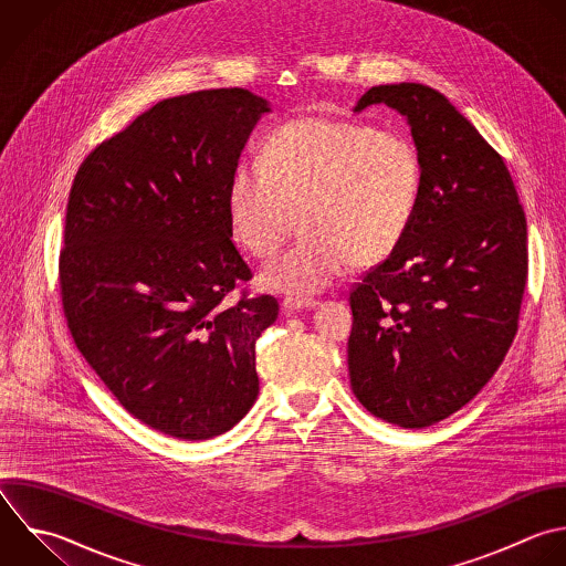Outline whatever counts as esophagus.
I'll list each match as a JSON object with an SVG mask.
<instances>
[{"label":"esophagus","instance_id":"34e87169","mask_svg":"<svg viewBox=\"0 0 566 566\" xmlns=\"http://www.w3.org/2000/svg\"><path fill=\"white\" fill-rule=\"evenodd\" d=\"M318 303L314 298H285L283 310L285 312H303V310H314Z\"/></svg>","mask_w":566,"mask_h":566}]
</instances>
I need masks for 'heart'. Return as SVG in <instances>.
<instances>
[{"label":"heart","instance_id":"heart-1","mask_svg":"<svg viewBox=\"0 0 566 566\" xmlns=\"http://www.w3.org/2000/svg\"><path fill=\"white\" fill-rule=\"evenodd\" d=\"M420 184V157L405 133L296 117L268 135L261 164L234 166L226 203L234 239L259 259L301 221L298 241L261 270V285L305 296L349 265L387 259L409 230Z\"/></svg>","mask_w":566,"mask_h":566}]
</instances>
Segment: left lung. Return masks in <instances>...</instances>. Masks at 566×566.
Here are the masks:
<instances>
[{
	"mask_svg": "<svg viewBox=\"0 0 566 566\" xmlns=\"http://www.w3.org/2000/svg\"><path fill=\"white\" fill-rule=\"evenodd\" d=\"M411 128L420 197L400 245L349 294L354 396L385 422L422 429L467 405L517 329L526 219L502 157L438 91L369 88Z\"/></svg>",
	"mask_w": 566,
	"mask_h": 566,
	"instance_id": "obj_1",
	"label": "left lung"
}]
</instances>
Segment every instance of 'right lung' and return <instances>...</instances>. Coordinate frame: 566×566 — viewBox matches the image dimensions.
<instances>
[{
	"label": "right lung",
	"mask_w": 566,
	"mask_h": 566,
	"mask_svg": "<svg viewBox=\"0 0 566 566\" xmlns=\"http://www.w3.org/2000/svg\"><path fill=\"white\" fill-rule=\"evenodd\" d=\"M270 102L245 88L164 99L82 164L60 259L77 349L122 407L179 440L232 429L259 396L274 296H226L250 268L228 184Z\"/></svg>",
	"instance_id": "add662e5"
}]
</instances>
